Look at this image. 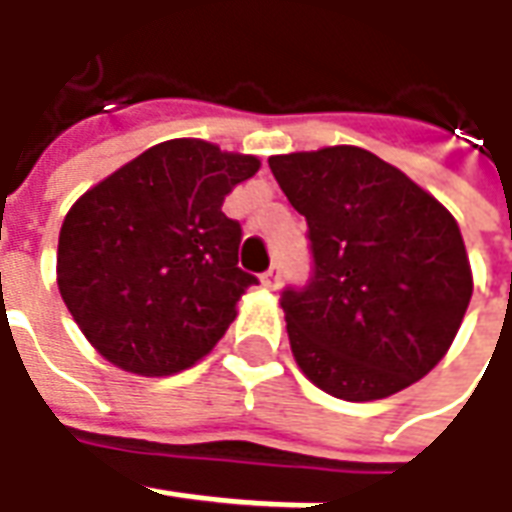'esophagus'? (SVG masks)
Listing matches in <instances>:
<instances>
[{
    "label": "esophagus",
    "instance_id": "obj_1",
    "mask_svg": "<svg viewBox=\"0 0 512 512\" xmlns=\"http://www.w3.org/2000/svg\"><path fill=\"white\" fill-rule=\"evenodd\" d=\"M279 276H282V270L273 265L270 270H267L265 276H262V285H265L267 290H276V287H279Z\"/></svg>",
    "mask_w": 512,
    "mask_h": 512
}]
</instances>
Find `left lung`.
<instances>
[{"instance_id": "left-lung-1", "label": "left lung", "mask_w": 512, "mask_h": 512, "mask_svg": "<svg viewBox=\"0 0 512 512\" xmlns=\"http://www.w3.org/2000/svg\"><path fill=\"white\" fill-rule=\"evenodd\" d=\"M307 219L313 276L282 293L293 359L344 402H373L427 376L473 296L462 230L402 170L353 145L270 156Z\"/></svg>"}]
</instances>
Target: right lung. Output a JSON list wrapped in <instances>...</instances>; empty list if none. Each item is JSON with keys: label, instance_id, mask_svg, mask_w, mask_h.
Wrapping results in <instances>:
<instances>
[{"label": "right lung", "instance_id": "1", "mask_svg": "<svg viewBox=\"0 0 512 512\" xmlns=\"http://www.w3.org/2000/svg\"><path fill=\"white\" fill-rule=\"evenodd\" d=\"M259 159L202 139L139 153L70 207L56 285L110 364L139 376L187 370L216 347L256 276L239 267L242 227L225 196Z\"/></svg>", "mask_w": 512, "mask_h": 512}]
</instances>
